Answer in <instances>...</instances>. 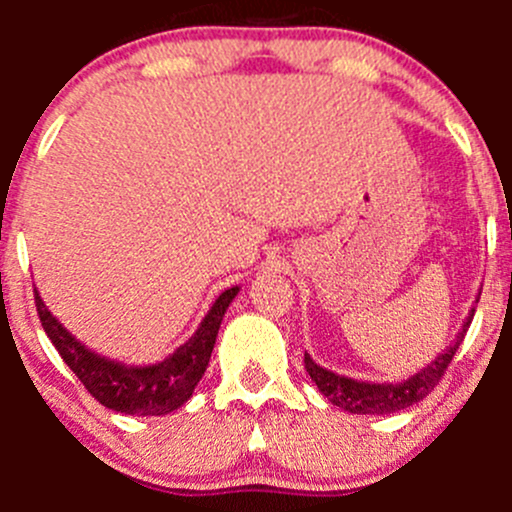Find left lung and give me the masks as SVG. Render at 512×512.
Wrapping results in <instances>:
<instances>
[{"mask_svg": "<svg viewBox=\"0 0 512 512\" xmlns=\"http://www.w3.org/2000/svg\"><path fill=\"white\" fill-rule=\"evenodd\" d=\"M473 312H476V309H473ZM473 312L471 317L463 322V329L458 332L456 342L438 356L436 361H431V366H426L421 374L411 376L404 384H364V381L344 379V376H337L332 374V371L314 364V361L309 359V354H304V369L309 371V376H312V381L317 384V389L322 391L334 406L349 411V414H394V411L409 409V406L426 399L433 391V386L438 384V379L446 374L458 344L463 342L468 327H471Z\"/></svg>", "mask_w": 512, "mask_h": 512, "instance_id": "1", "label": "left lung"}]
</instances>
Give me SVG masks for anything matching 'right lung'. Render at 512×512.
<instances>
[{"instance_id":"add662e5","label":"right lung","mask_w":512,"mask_h":512,"mask_svg":"<svg viewBox=\"0 0 512 512\" xmlns=\"http://www.w3.org/2000/svg\"><path fill=\"white\" fill-rule=\"evenodd\" d=\"M240 287L225 289L203 319L198 332L190 337L173 356L153 366H126L108 361L81 347L59 322L54 314L44 307L34 289L36 314L41 319L46 337L56 347L61 359L66 361L76 379L101 406L111 411H121L128 416H165L180 409L193 396L195 386L203 379L208 369L210 354H213L215 337H218L220 322L225 309L230 307L232 297Z\"/></svg>"}]
</instances>
